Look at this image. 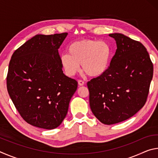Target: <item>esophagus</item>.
<instances>
[{"mask_svg": "<svg viewBox=\"0 0 158 158\" xmlns=\"http://www.w3.org/2000/svg\"><path fill=\"white\" fill-rule=\"evenodd\" d=\"M78 84L79 85H84V81H82V80H79Z\"/></svg>", "mask_w": 158, "mask_h": 158, "instance_id": "obj_1", "label": "esophagus"}]
</instances>
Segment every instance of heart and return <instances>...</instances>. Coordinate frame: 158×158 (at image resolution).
<instances>
[{
    "label": "heart",
    "mask_w": 158,
    "mask_h": 158,
    "mask_svg": "<svg viewBox=\"0 0 158 158\" xmlns=\"http://www.w3.org/2000/svg\"><path fill=\"white\" fill-rule=\"evenodd\" d=\"M69 53L60 56L61 65L68 76H74L80 69L88 76H100L107 69L111 55L110 45L106 41L82 40L74 42L68 48Z\"/></svg>",
    "instance_id": "heart-1"
}]
</instances>
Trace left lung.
Returning <instances> with one entry per match:
<instances>
[{
    "instance_id": "left-lung-1",
    "label": "left lung",
    "mask_w": 158,
    "mask_h": 158,
    "mask_svg": "<svg viewBox=\"0 0 158 158\" xmlns=\"http://www.w3.org/2000/svg\"><path fill=\"white\" fill-rule=\"evenodd\" d=\"M117 49L100 76L88 81L89 102L94 116L105 125L130 118L143 107L153 75L146 47L121 33L109 34Z\"/></svg>"
}]
</instances>
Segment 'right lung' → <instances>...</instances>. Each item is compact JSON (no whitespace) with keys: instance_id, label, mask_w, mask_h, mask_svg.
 <instances>
[{"instance_id":"right-lung-1","label":"right lung","mask_w":158,"mask_h":158,"mask_svg":"<svg viewBox=\"0 0 158 158\" xmlns=\"http://www.w3.org/2000/svg\"><path fill=\"white\" fill-rule=\"evenodd\" d=\"M68 35H37L15 51L7 89L20 116L43 129L61 124L78 83L63 74L58 49Z\"/></svg>"}]
</instances>
